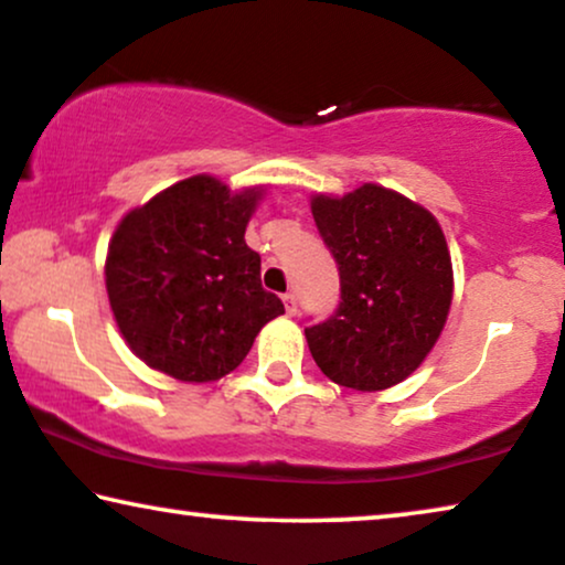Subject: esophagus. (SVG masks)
<instances>
[{"label": "esophagus", "mask_w": 565, "mask_h": 565, "mask_svg": "<svg viewBox=\"0 0 565 565\" xmlns=\"http://www.w3.org/2000/svg\"><path fill=\"white\" fill-rule=\"evenodd\" d=\"M284 307H287V315H297V297L284 295Z\"/></svg>", "instance_id": "1"}]
</instances>
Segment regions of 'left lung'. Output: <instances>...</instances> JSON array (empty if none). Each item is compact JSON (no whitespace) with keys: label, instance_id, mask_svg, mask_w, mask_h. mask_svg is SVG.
<instances>
[{"label":"left lung","instance_id":"obj_1","mask_svg":"<svg viewBox=\"0 0 565 565\" xmlns=\"http://www.w3.org/2000/svg\"><path fill=\"white\" fill-rule=\"evenodd\" d=\"M312 216L341 274V305L305 328L315 364L335 385L377 393L420 366L452 305V258L434 214L364 183L312 195Z\"/></svg>","mask_w":565,"mask_h":565}]
</instances>
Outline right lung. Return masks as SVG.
I'll list each match as a JSON object with an SVG mask.
<instances>
[{
    "label": "right lung",
    "mask_w": 565,
    "mask_h": 565,
    "mask_svg": "<svg viewBox=\"0 0 565 565\" xmlns=\"http://www.w3.org/2000/svg\"><path fill=\"white\" fill-rule=\"evenodd\" d=\"M260 195L263 188L232 193L222 180L193 175L120 220L105 289L120 335L147 366L180 382L222 380L284 315L245 243Z\"/></svg>",
    "instance_id": "add662e5"
}]
</instances>
